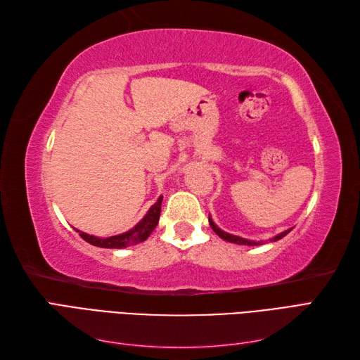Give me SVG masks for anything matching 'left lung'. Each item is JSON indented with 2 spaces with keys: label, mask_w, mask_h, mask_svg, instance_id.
I'll return each instance as SVG.
<instances>
[{
  "label": "left lung",
  "mask_w": 360,
  "mask_h": 360,
  "mask_svg": "<svg viewBox=\"0 0 360 360\" xmlns=\"http://www.w3.org/2000/svg\"><path fill=\"white\" fill-rule=\"evenodd\" d=\"M209 222H210V226H212V230L219 236L221 238H224V240H226V242H230V243H236V245H248V246H257V245H263V242H254V240H248V238H243V237H238V236H234V234H230V233H225L224 230H221L219 226H217L214 222H213V219L212 217H209ZM292 230V228H288L287 231H282L281 234H278V236H275V237H271L270 238V242H276V240H279V238H282L284 236H287L290 231Z\"/></svg>",
  "instance_id": "obj_1"
}]
</instances>
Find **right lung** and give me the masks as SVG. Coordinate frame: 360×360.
I'll use <instances>...</instances> for the list:
<instances>
[{"mask_svg":"<svg viewBox=\"0 0 360 360\" xmlns=\"http://www.w3.org/2000/svg\"><path fill=\"white\" fill-rule=\"evenodd\" d=\"M162 200L163 197H159L158 201L150 207V210L147 212V214L141 219L132 230H129L123 234L118 236H111V237H96V236H90L86 233H82L79 230H76L79 233V236L84 238L85 242H89L93 246L97 248H112V249H122V248H127L130 245H136L147 240V237L153 233V230L156 228L158 222H159V216H160V205H162Z\"/></svg>","mask_w":360,"mask_h":360,"instance_id":"obj_1","label":"right lung"}]
</instances>
